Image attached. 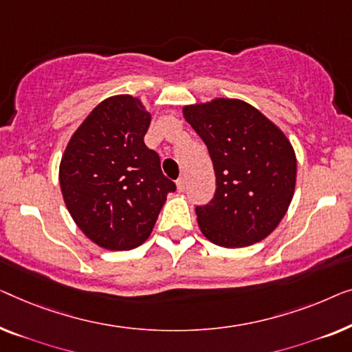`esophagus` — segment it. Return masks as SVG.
<instances>
[{
    "mask_svg": "<svg viewBox=\"0 0 352 352\" xmlns=\"http://www.w3.org/2000/svg\"><path fill=\"white\" fill-rule=\"evenodd\" d=\"M185 188H186V180H185V177H180L177 180V190L178 191H185Z\"/></svg>",
    "mask_w": 352,
    "mask_h": 352,
    "instance_id": "1",
    "label": "esophagus"
}]
</instances>
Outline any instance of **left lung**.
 <instances>
[{
	"label": "left lung",
	"mask_w": 352,
	"mask_h": 352,
	"mask_svg": "<svg viewBox=\"0 0 352 352\" xmlns=\"http://www.w3.org/2000/svg\"><path fill=\"white\" fill-rule=\"evenodd\" d=\"M183 116L206 143L217 178L212 201L196 207L202 234L228 249L265 239L294 197L296 157L289 138L236 98L185 107Z\"/></svg>",
	"instance_id": "8db88e82"
}]
</instances>
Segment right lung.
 I'll return each instance as SVG.
<instances>
[{"instance_id":"1","label":"right lung","mask_w":352,"mask_h":352,"mask_svg":"<svg viewBox=\"0 0 352 352\" xmlns=\"http://www.w3.org/2000/svg\"><path fill=\"white\" fill-rule=\"evenodd\" d=\"M151 116L132 96L94 108L68 142L60 162L67 209L84 234L108 250H131L151 234L175 183L143 137Z\"/></svg>"}]
</instances>
